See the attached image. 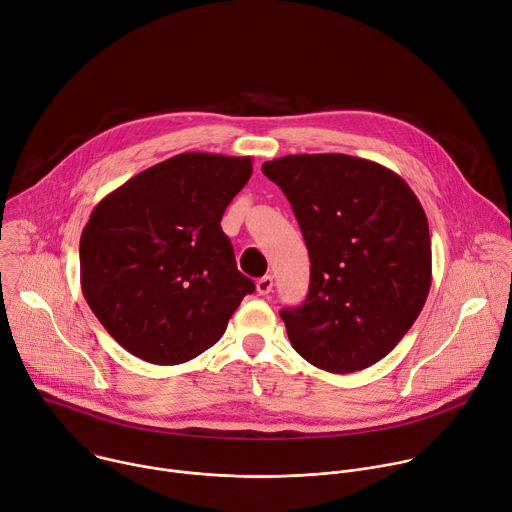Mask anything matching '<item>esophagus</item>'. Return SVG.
<instances>
[{"label": "esophagus", "instance_id": "1", "mask_svg": "<svg viewBox=\"0 0 512 512\" xmlns=\"http://www.w3.org/2000/svg\"><path fill=\"white\" fill-rule=\"evenodd\" d=\"M271 289H273V277H271V275H263L261 279H257V291H259V296L271 294Z\"/></svg>", "mask_w": 512, "mask_h": 512}]
</instances>
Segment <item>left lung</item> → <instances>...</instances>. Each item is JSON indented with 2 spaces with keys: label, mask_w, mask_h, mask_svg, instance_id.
I'll use <instances>...</instances> for the list:
<instances>
[{
  "label": "left lung",
  "mask_w": 512,
  "mask_h": 512,
  "mask_svg": "<svg viewBox=\"0 0 512 512\" xmlns=\"http://www.w3.org/2000/svg\"><path fill=\"white\" fill-rule=\"evenodd\" d=\"M287 196L310 253V291L279 312L291 346L328 373L385 358L417 320L431 285L423 206L393 170L346 154L263 164Z\"/></svg>",
  "instance_id": "obj_1"
}]
</instances>
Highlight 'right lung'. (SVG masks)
Returning <instances> with one entry per match:
<instances>
[{"mask_svg":"<svg viewBox=\"0 0 512 512\" xmlns=\"http://www.w3.org/2000/svg\"><path fill=\"white\" fill-rule=\"evenodd\" d=\"M251 174V158L178 154L95 206L81 235V287L127 352L180 364L221 340L255 291L221 229Z\"/></svg>","mask_w":512,"mask_h":512,"instance_id":"right-lung-1","label":"right lung"}]
</instances>
